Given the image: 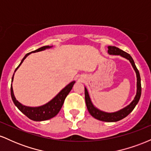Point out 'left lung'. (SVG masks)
Masks as SVG:
<instances>
[{"instance_id":"8db88e82","label":"left lung","mask_w":151,"mask_h":151,"mask_svg":"<svg viewBox=\"0 0 151 151\" xmlns=\"http://www.w3.org/2000/svg\"><path fill=\"white\" fill-rule=\"evenodd\" d=\"M108 53L111 55H119L122 58L126 59L130 62V63L132 65L133 70L136 74V94L134 99L129 105H127L124 108L120 109L115 112H106L104 111L100 110L96 108L93 104L90 98L88 90L86 87H84V93H85V101L86 105L87 107L88 111L89 114L95 119H98L99 121H105V122H116V121H120L121 119L127 116L134 109L135 106L137 105L138 102L139 101L141 95V77H140L139 72L136 67L135 62L133 61V58L131 55L126 52L123 51L119 48L114 46H108Z\"/></svg>"}]
</instances>
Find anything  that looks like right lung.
<instances>
[{"label": "right lung", "instance_id": "1", "mask_svg": "<svg viewBox=\"0 0 151 151\" xmlns=\"http://www.w3.org/2000/svg\"><path fill=\"white\" fill-rule=\"evenodd\" d=\"M53 46H43L42 47L38 48L37 50H34V51L31 52L26 54L22 60L20 62V65H18V67L15 69V72H16V70H18L21 64L23 62L25 59L27 58L28 55H30L31 53H35V52H38L44 51L47 49H50L51 47H52ZM15 74V73H14ZM14 74H13V77H12V82L13 81V77H14ZM75 83V81H71L70 84H67L65 88H63L61 91L59 92L56 96L54 97L52 99H51L49 102L46 103L45 104L42 106H36V107H31V106H27L22 104L21 103H20L18 100L15 98L14 93H13V86H12L11 84V87H10V93H11V97L13 99V103L15 104V105L18 107V109L22 114H25L27 117H28L29 119L31 120L35 121H46L48 119H52V118L55 117V116L60 112V109H61L62 105H63L64 101H65V98L67 97V96L68 95V93H70V91L72 90V86Z\"/></svg>", "mask_w": 151, "mask_h": 151}]
</instances>
